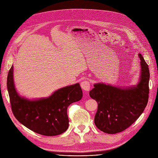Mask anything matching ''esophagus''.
Listing matches in <instances>:
<instances>
[{"instance_id": "obj_1", "label": "esophagus", "mask_w": 158, "mask_h": 158, "mask_svg": "<svg viewBox=\"0 0 158 158\" xmlns=\"http://www.w3.org/2000/svg\"><path fill=\"white\" fill-rule=\"evenodd\" d=\"M81 86L82 89L85 90V91H86V92H88V91H89V89H90L89 82V81H88L86 80H85V81L81 82Z\"/></svg>"}]
</instances>
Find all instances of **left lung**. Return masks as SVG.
Masks as SVG:
<instances>
[{"instance_id": "8db88e82", "label": "left lung", "mask_w": 158, "mask_h": 158, "mask_svg": "<svg viewBox=\"0 0 158 158\" xmlns=\"http://www.w3.org/2000/svg\"><path fill=\"white\" fill-rule=\"evenodd\" d=\"M138 82L129 86H115L103 82L94 85L90 97L98 102L94 122L107 134H116L128 128L143 112L148 99V66L141 54Z\"/></svg>"}]
</instances>
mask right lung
Masks as SVG:
<instances>
[{"mask_svg": "<svg viewBox=\"0 0 158 158\" xmlns=\"http://www.w3.org/2000/svg\"><path fill=\"white\" fill-rule=\"evenodd\" d=\"M13 72L12 65L8 73L7 87L13 113L19 122L44 136L59 135L67 130L68 107L82 97L79 83L58 89L48 97L29 99L20 96L16 91Z\"/></svg>", "mask_w": 158, "mask_h": 158, "instance_id": "add662e5", "label": "right lung"}]
</instances>
